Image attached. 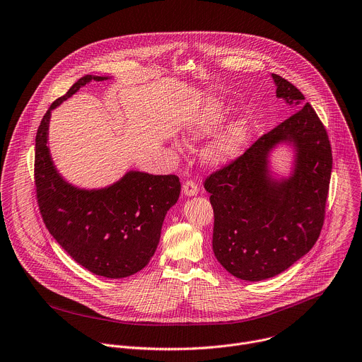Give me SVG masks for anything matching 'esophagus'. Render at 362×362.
<instances>
[{
    "instance_id": "obj_1",
    "label": "esophagus",
    "mask_w": 362,
    "mask_h": 362,
    "mask_svg": "<svg viewBox=\"0 0 362 362\" xmlns=\"http://www.w3.org/2000/svg\"><path fill=\"white\" fill-rule=\"evenodd\" d=\"M197 193H199V186L193 180H186L183 183V194L185 196L192 197V196H196Z\"/></svg>"
}]
</instances>
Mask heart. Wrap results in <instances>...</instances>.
I'll return each mask as SVG.
<instances>
[{"instance_id":"b5f03b06","label":"heart","mask_w":362,"mask_h":362,"mask_svg":"<svg viewBox=\"0 0 362 362\" xmlns=\"http://www.w3.org/2000/svg\"><path fill=\"white\" fill-rule=\"evenodd\" d=\"M228 116L227 106L218 99H209L190 119L185 138L190 144L200 142L214 135ZM252 132V122L246 116L235 117L223 132L204 149L203 160L209 166H223L237 159L245 151Z\"/></svg>"}]
</instances>
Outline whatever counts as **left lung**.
Instances as JSON below:
<instances>
[{
	"instance_id": "left-lung-1",
	"label": "left lung",
	"mask_w": 362,
	"mask_h": 362,
	"mask_svg": "<svg viewBox=\"0 0 362 362\" xmlns=\"http://www.w3.org/2000/svg\"><path fill=\"white\" fill-rule=\"evenodd\" d=\"M276 96L294 107L277 128L204 180L214 211L213 253L234 277L272 279L307 255L320 235L332 155L327 131L304 95L272 74ZM281 144L295 152L288 177L276 178L269 156Z\"/></svg>"
}]
</instances>
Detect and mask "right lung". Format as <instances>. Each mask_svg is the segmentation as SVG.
Segmentation results:
<instances>
[{
    "label": "right lung",
    "instance_id": "right-lung-1",
    "mask_svg": "<svg viewBox=\"0 0 362 362\" xmlns=\"http://www.w3.org/2000/svg\"><path fill=\"white\" fill-rule=\"evenodd\" d=\"M85 75L44 115L35 138V186L44 223L59 246L82 267L106 279L141 272L153 257L168 210L176 204L175 175L129 170L100 189H82L57 170L48 148L51 112L90 81Z\"/></svg>",
    "mask_w": 362,
    "mask_h": 362
}]
</instances>
